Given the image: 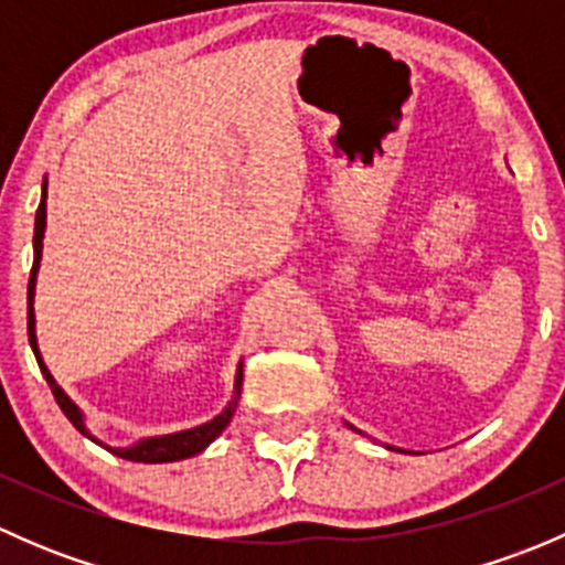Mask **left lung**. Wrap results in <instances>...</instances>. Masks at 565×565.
<instances>
[{
	"instance_id": "left-lung-1",
	"label": "left lung",
	"mask_w": 565,
	"mask_h": 565,
	"mask_svg": "<svg viewBox=\"0 0 565 565\" xmlns=\"http://www.w3.org/2000/svg\"><path fill=\"white\" fill-rule=\"evenodd\" d=\"M344 424H347V420H344ZM347 426H350V429H355V426H352V424H347ZM358 431V429H355ZM361 435H363V431H361ZM385 448H388V451H398V454H409V451H404V448H396V446H385Z\"/></svg>"
}]
</instances>
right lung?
Instances as JSON below:
<instances>
[{
    "instance_id": "right-lung-1",
    "label": "right lung",
    "mask_w": 565,
    "mask_h": 565,
    "mask_svg": "<svg viewBox=\"0 0 565 565\" xmlns=\"http://www.w3.org/2000/svg\"><path fill=\"white\" fill-rule=\"evenodd\" d=\"M45 196H49V182L43 180V196H40V207L35 213V237H32V248H35V262H32V273H30V289H26V330H30V347L38 358V366L43 372L45 383H49L51 393H54L56 404H60L62 413L67 415L73 426L82 431L84 437H89L93 443H98L100 448L111 451L114 457L119 459H128V461H145V465H161V461H180V459H191L196 454H202L221 431L230 426L232 415L237 409V398H241L243 391V361L237 363V372H235V388H232V398L226 402V407L221 409L215 418H210L207 424H199L193 429H182V431H172V435H156V437H141L136 440L134 446H108V443L98 440V437L89 431L87 426V415L82 413L76 402L67 396L65 391L60 388L54 377H51L49 366L43 363V355H40V347H38V319H35V287H38V270H40V259H43V237H45Z\"/></svg>"
}]
</instances>
